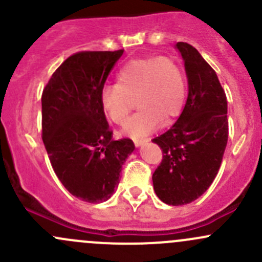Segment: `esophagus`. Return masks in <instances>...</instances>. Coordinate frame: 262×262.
Wrapping results in <instances>:
<instances>
[{"label":"esophagus","mask_w":262,"mask_h":262,"mask_svg":"<svg viewBox=\"0 0 262 262\" xmlns=\"http://www.w3.org/2000/svg\"><path fill=\"white\" fill-rule=\"evenodd\" d=\"M133 142H134V144H136V147H139V146H142V144L149 142V139L148 138H134Z\"/></svg>","instance_id":"esophagus-1"}]
</instances>
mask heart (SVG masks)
I'll return each mask as SVG.
<instances>
[{"label":"heart","instance_id":"1","mask_svg":"<svg viewBox=\"0 0 262 262\" xmlns=\"http://www.w3.org/2000/svg\"><path fill=\"white\" fill-rule=\"evenodd\" d=\"M136 99L139 112L126 124L124 133L143 137L168 124L182 112L186 80L179 63L168 57L129 60L119 70L115 84L101 89L99 102L112 123L124 125Z\"/></svg>","mask_w":262,"mask_h":262}]
</instances>
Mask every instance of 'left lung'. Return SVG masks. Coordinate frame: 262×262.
Masks as SVG:
<instances>
[{"label":"left lung","instance_id":"8db88e82","mask_svg":"<svg viewBox=\"0 0 262 262\" xmlns=\"http://www.w3.org/2000/svg\"><path fill=\"white\" fill-rule=\"evenodd\" d=\"M176 48L185 62L189 95L178 121L153 139L163 155L153 187L168 205L189 204L207 191L228 141L227 97L215 71L190 44L179 41Z\"/></svg>","mask_w":262,"mask_h":262}]
</instances>
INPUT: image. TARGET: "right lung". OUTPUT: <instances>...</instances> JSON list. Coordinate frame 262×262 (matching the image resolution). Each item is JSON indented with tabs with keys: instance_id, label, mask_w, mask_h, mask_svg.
I'll list each match as a JSON object with an SVG mask.
<instances>
[{
	"instance_id": "right-lung-1",
	"label": "right lung",
	"mask_w": 262,
	"mask_h": 262,
	"mask_svg": "<svg viewBox=\"0 0 262 262\" xmlns=\"http://www.w3.org/2000/svg\"><path fill=\"white\" fill-rule=\"evenodd\" d=\"M78 52L55 70L41 95V138L55 175L83 202H106L134 150L129 138L113 139L99 102L110 71L123 55Z\"/></svg>"
}]
</instances>
